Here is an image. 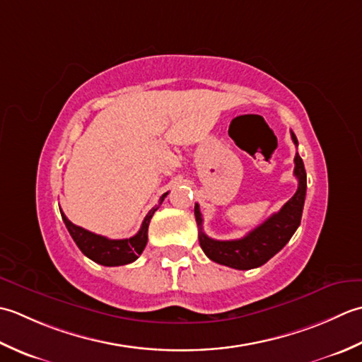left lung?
Returning a JSON list of instances; mask_svg holds the SVG:
<instances>
[{
    "instance_id": "8db88e82",
    "label": "left lung",
    "mask_w": 362,
    "mask_h": 362,
    "mask_svg": "<svg viewBox=\"0 0 362 362\" xmlns=\"http://www.w3.org/2000/svg\"><path fill=\"white\" fill-rule=\"evenodd\" d=\"M295 145L298 140L291 131ZM293 175L298 180V189L293 197L274 216H270L264 223L256 226L245 238L235 240H216L211 239L203 231V217L200 206L195 204V218L198 225V239L204 255L211 261L226 265L238 270H250L261 267L270 257H274L297 231L303 214L306 197V172L300 154H295Z\"/></svg>"
}]
</instances>
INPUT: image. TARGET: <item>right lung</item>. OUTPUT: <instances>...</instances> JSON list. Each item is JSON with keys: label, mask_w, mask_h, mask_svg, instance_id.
I'll list each match as a JSON object with an SVG mask.
<instances>
[{"label": "right lung", "mask_w": 362, "mask_h": 362, "mask_svg": "<svg viewBox=\"0 0 362 362\" xmlns=\"http://www.w3.org/2000/svg\"><path fill=\"white\" fill-rule=\"evenodd\" d=\"M167 195L168 192H165V194L160 197L159 206L162 202H164V198ZM159 206L153 208L148 214H146V217L144 218L139 233L129 239H107L105 235L90 233L84 230V228L71 223L70 220L65 217V214L62 211H61V216L73 240L76 242L78 248L88 257V259H92L101 265H107V267H115V265H124V264L134 262L137 257L142 255L144 248L146 245V240H148L150 220L153 217V214L158 211Z\"/></svg>", "instance_id": "add662e5"}]
</instances>
